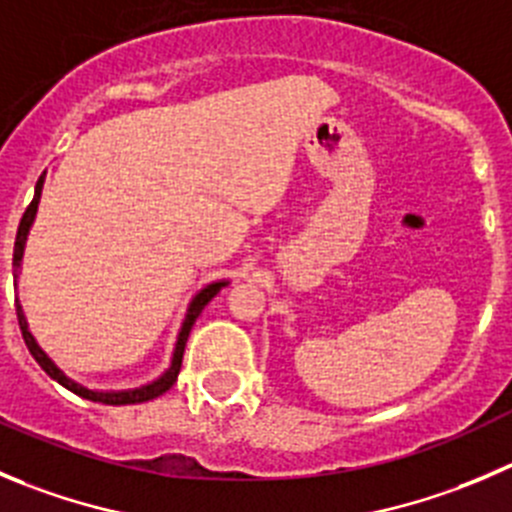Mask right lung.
Listing matches in <instances>:
<instances>
[{"mask_svg":"<svg viewBox=\"0 0 512 512\" xmlns=\"http://www.w3.org/2000/svg\"><path fill=\"white\" fill-rule=\"evenodd\" d=\"M42 183H45V175H40V180H37V188H34V198L32 203L27 206V211H24L22 221H19V228H17V238H14V269L19 266V259H22V248H24V241H27V233H29V226H32L34 221V213H37V203H40V196H42ZM226 286V281H218V284H211L206 286V289L201 291V294L193 299L191 309H188L186 314V321H183V329H180V337H178V344H175V354H173V364H170L168 372L163 374L160 379H155L153 384H145V387H138V389H128V392H92V389L82 387V384L72 382L70 377H65V374L60 372V369L55 367V362H52L50 357H47L45 352H42L40 347H37V342H34V337L29 334L27 329V321H24V314H22V306L17 304V319H19V329H22V339L24 344H27L29 354L34 357V362L40 364L42 369H45L47 374H50L52 379H57V382L62 384L65 389H70V392H75L77 397L82 399H90V402H102V405H138V402H148V399H155L160 397L163 392H168L170 387L175 384V379H178V372H180V364H183V352H186V342H188V334H191L193 324H196V319L201 316V311L206 309L208 301L213 299V296L218 294V291Z\"/></svg>","mask_w":512,"mask_h":512,"instance_id":"1","label":"right lung"}]
</instances>
